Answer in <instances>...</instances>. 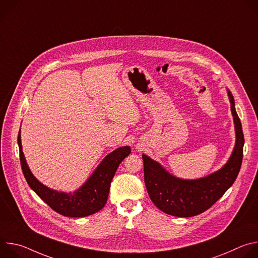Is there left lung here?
I'll use <instances>...</instances> for the list:
<instances>
[{
	"label": "left lung",
	"instance_id": "8db88e82",
	"mask_svg": "<svg viewBox=\"0 0 258 258\" xmlns=\"http://www.w3.org/2000/svg\"><path fill=\"white\" fill-rule=\"evenodd\" d=\"M227 90L235 123L236 143L231 157L222 168L201 178L182 179L170 174L149 156L142 155L147 191L161 211L178 217L200 214L210 208L236 180L243 159L244 135L234 97Z\"/></svg>",
	"mask_w": 258,
	"mask_h": 258
}]
</instances>
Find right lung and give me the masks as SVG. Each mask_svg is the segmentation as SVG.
Here are the masks:
<instances>
[{
    "label": "right lung",
    "mask_w": 258,
    "mask_h": 258,
    "mask_svg": "<svg viewBox=\"0 0 258 258\" xmlns=\"http://www.w3.org/2000/svg\"><path fill=\"white\" fill-rule=\"evenodd\" d=\"M18 146L22 172L28 186L56 212L69 217H84L101 210L108 199L110 183L121 161L131 154L128 146L120 147L108 154L98 165L84 185L73 193L52 190L34 177L22 152L21 136L18 134Z\"/></svg>",
    "instance_id": "obj_1"
}]
</instances>
